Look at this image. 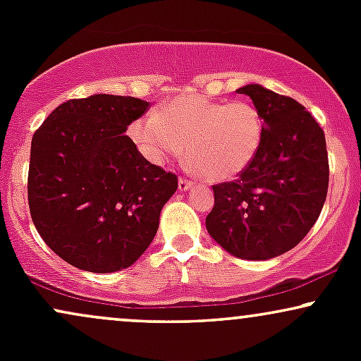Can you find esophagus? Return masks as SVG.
Instances as JSON below:
<instances>
[{
	"mask_svg": "<svg viewBox=\"0 0 361 361\" xmlns=\"http://www.w3.org/2000/svg\"><path fill=\"white\" fill-rule=\"evenodd\" d=\"M193 185V181L186 180V178H180V180H178V188H180V192H186V190L192 188Z\"/></svg>",
	"mask_w": 361,
	"mask_h": 361,
	"instance_id": "1",
	"label": "esophagus"
}]
</instances>
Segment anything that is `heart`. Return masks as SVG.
Here are the masks:
<instances>
[{"mask_svg":"<svg viewBox=\"0 0 361 361\" xmlns=\"http://www.w3.org/2000/svg\"><path fill=\"white\" fill-rule=\"evenodd\" d=\"M263 117L250 102H217L183 93L132 120L127 135L149 163L163 166L183 151L188 164L209 181L233 180L261 147Z\"/></svg>","mask_w":361,"mask_h":361,"instance_id":"obj_1","label":"heart"}]
</instances>
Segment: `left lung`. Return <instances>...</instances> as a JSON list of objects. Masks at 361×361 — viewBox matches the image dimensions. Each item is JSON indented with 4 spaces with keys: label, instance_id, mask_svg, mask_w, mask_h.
<instances>
[{
    "label": "left lung",
    "instance_id": "left-lung-1",
    "mask_svg": "<svg viewBox=\"0 0 361 361\" xmlns=\"http://www.w3.org/2000/svg\"><path fill=\"white\" fill-rule=\"evenodd\" d=\"M263 117L261 147L238 180L214 185L209 234L243 259H270L295 247L326 202L329 163L324 130L299 102L246 85Z\"/></svg>",
    "mask_w": 361,
    "mask_h": 361
}]
</instances>
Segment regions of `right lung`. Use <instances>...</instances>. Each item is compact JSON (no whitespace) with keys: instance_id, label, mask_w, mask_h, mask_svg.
Returning <instances> with one entry per match:
<instances>
[{"instance_id":"obj_1","label":"right lung","mask_w":361,"mask_h":361,"mask_svg":"<svg viewBox=\"0 0 361 361\" xmlns=\"http://www.w3.org/2000/svg\"><path fill=\"white\" fill-rule=\"evenodd\" d=\"M147 109L132 97L78 98L57 106L32 137V221L45 244L80 270L134 264L176 192V175L149 163L126 135Z\"/></svg>"}]
</instances>
